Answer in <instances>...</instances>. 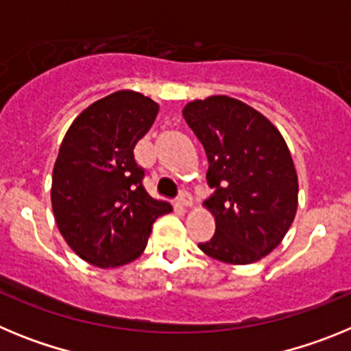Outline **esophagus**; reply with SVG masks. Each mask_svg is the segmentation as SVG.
I'll use <instances>...</instances> for the list:
<instances>
[{
	"mask_svg": "<svg viewBox=\"0 0 351 351\" xmlns=\"http://www.w3.org/2000/svg\"><path fill=\"white\" fill-rule=\"evenodd\" d=\"M178 202L182 209H186V207H191V204H193V198H191V195L188 193V191H181V195H179V198H178Z\"/></svg>",
	"mask_w": 351,
	"mask_h": 351,
	"instance_id": "esophagus-1",
	"label": "esophagus"
}]
</instances>
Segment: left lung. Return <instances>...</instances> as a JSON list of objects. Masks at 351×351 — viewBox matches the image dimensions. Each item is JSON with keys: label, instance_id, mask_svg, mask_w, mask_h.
<instances>
[{"label": "left lung", "instance_id": "8db88e82", "mask_svg": "<svg viewBox=\"0 0 351 351\" xmlns=\"http://www.w3.org/2000/svg\"><path fill=\"white\" fill-rule=\"evenodd\" d=\"M182 116L206 149L214 190L204 204L216 232L198 247L232 265L258 262L283 241L297 213L299 181L283 135L230 96L190 101Z\"/></svg>", "mask_w": 351, "mask_h": 351}]
</instances>
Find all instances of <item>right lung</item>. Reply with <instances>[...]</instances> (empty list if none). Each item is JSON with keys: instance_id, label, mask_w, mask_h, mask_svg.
<instances>
[{"instance_id": "add662e5", "label": "right lung", "mask_w": 351, "mask_h": 351, "mask_svg": "<svg viewBox=\"0 0 351 351\" xmlns=\"http://www.w3.org/2000/svg\"><path fill=\"white\" fill-rule=\"evenodd\" d=\"M156 101L116 91L75 117L52 170V210L61 235L82 260L119 267L142 255L156 218L172 206L145 191L133 149L153 126Z\"/></svg>"}]
</instances>
